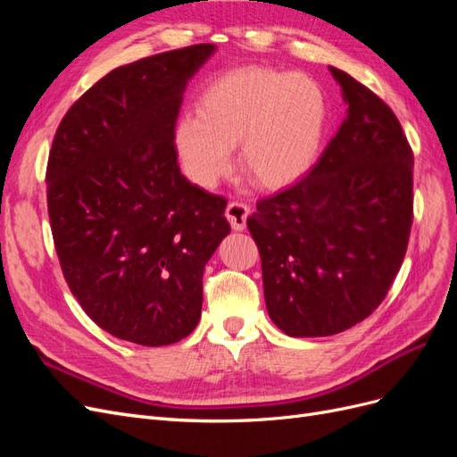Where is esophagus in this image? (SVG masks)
<instances>
[{
    "instance_id": "obj_1",
    "label": "esophagus",
    "mask_w": 457,
    "mask_h": 457,
    "mask_svg": "<svg viewBox=\"0 0 457 457\" xmlns=\"http://www.w3.org/2000/svg\"><path fill=\"white\" fill-rule=\"evenodd\" d=\"M225 215L234 230H244L247 225V217H250V207L242 202H230L227 205Z\"/></svg>"
}]
</instances>
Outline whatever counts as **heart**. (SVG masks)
Here are the masks:
<instances>
[{
    "label": "heart",
    "mask_w": 457,
    "mask_h": 457,
    "mask_svg": "<svg viewBox=\"0 0 457 457\" xmlns=\"http://www.w3.org/2000/svg\"><path fill=\"white\" fill-rule=\"evenodd\" d=\"M328 126L324 89L305 74L250 66L204 89L196 116L177 121L173 143L192 183L212 188L230 170V148L250 181L282 188L320 154Z\"/></svg>",
    "instance_id": "1"
}]
</instances>
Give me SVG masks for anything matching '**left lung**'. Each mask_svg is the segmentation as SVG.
<instances>
[{"instance_id":"obj_1","label":"left lung","mask_w":457,"mask_h":457,"mask_svg":"<svg viewBox=\"0 0 457 457\" xmlns=\"http://www.w3.org/2000/svg\"><path fill=\"white\" fill-rule=\"evenodd\" d=\"M329 72L347 104L339 131L301 181L247 219L269 316L289 337L336 336L376 311L413 220V154L396 116L347 72Z\"/></svg>"}]
</instances>
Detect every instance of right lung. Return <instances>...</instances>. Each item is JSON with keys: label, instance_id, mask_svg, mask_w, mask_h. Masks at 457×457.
<instances>
[{"label": "right lung", "instance_id": "right-lung-1", "mask_svg": "<svg viewBox=\"0 0 457 457\" xmlns=\"http://www.w3.org/2000/svg\"><path fill=\"white\" fill-rule=\"evenodd\" d=\"M200 44L114 68L71 106L47 163V210L68 287L110 336L145 347L187 337L205 262L230 232L227 200L179 170L175 121Z\"/></svg>", "mask_w": 457, "mask_h": 457}]
</instances>
